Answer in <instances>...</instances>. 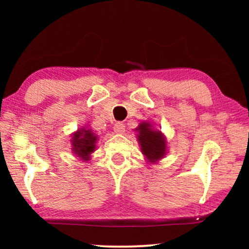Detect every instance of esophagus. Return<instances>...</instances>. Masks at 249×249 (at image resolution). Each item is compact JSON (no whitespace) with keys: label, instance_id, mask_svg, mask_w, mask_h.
Returning a JSON list of instances; mask_svg holds the SVG:
<instances>
[{"label":"esophagus","instance_id":"34e87169","mask_svg":"<svg viewBox=\"0 0 249 249\" xmlns=\"http://www.w3.org/2000/svg\"><path fill=\"white\" fill-rule=\"evenodd\" d=\"M125 125H124V124H122V122H115V124H114V127H113V129H114V131L117 132V134H122V132L124 131V128Z\"/></svg>","mask_w":249,"mask_h":249}]
</instances>
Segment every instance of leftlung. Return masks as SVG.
I'll return each mask as SVG.
<instances>
[{
	"mask_svg": "<svg viewBox=\"0 0 249 249\" xmlns=\"http://www.w3.org/2000/svg\"><path fill=\"white\" fill-rule=\"evenodd\" d=\"M138 141L142 151L151 162L163 158L165 154V141L160 131L152 130L149 124H142L138 127Z\"/></svg>",
	"mask_w": 249,
	"mask_h": 249,
	"instance_id": "8db88e82",
	"label": "left lung"
}]
</instances>
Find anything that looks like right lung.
<instances>
[{
    "label": "right lung",
    "instance_id": "right-lung-1",
    "mask_svg": "<svg viewBox=\"0 0 249 249\" xmlns=\"http://www.w3.org/2000/svg\"><path fill=\"white\" fill-rule=\"evenodd\" d=\"M97 141V137L91 132L89 129H83V130H78V132L73 135L72 145L73 151L80 158L84 160L88 159V155L94 151L95 142Z\"/></svg>",
    "mask_w": 249,
    "mask_h": 249
}]
</instances>
